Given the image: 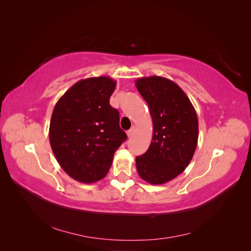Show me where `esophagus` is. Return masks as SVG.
Wrapping results in <instances>:
<instances>
[{
	"label": "esophagus",
	"mask_w": 251,
	"mask_h": 251,
	"mask_svg": "<svg viewBox=\"0 0 251 251\" xmlns=\"http://www.w3.org/2000/svg\"><path fill=\"white\" fill-rule=\"evenodd\" d=\"M135 131H136V126H133L130 128V130L127 131V136H128V137H132L133 134L135 133Z\"/></svg>",
	"instance_id": "esophagus-1"
}]
</instances>
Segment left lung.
I'll list each match as a JSON object with an SVG mask.
<instances>
[{
    "label": "left lung",
    "mask_w": 251,
    "mask_h": 251,
    "mask_svg": "<svg viewBox=\"0 0 251 251\" xmlns=\"http://www.w3.org/2000/svg\"><path fill=\"white\" fill-rule=\"evenodd\" d=\"M135 85L148 102L154 128L149 150L136 157V168L144 181L163 184L192 161L198 144V117L184 91L173 80L149 76Z\"/></svg>",
    "instance_id": "8db88e82"
}]
</instances>
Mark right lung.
Returning <instances> with one entry per match:
<instances>
[{"mask_svg": "<svg viewBox=\"0 0 251 251\" xmlns=\"http://www.w3.org/2000/svg\"><path fill=\"white\" fill-rule=\"evenodd\" d=\"M116 81L98 76L77 81L52 112L49 140L57 162L71 178L93 183L108 174L114 153L126 139L119 112L110 97Z\"/></svg>", "mask_w": 251, "mask_h": 251, "instance_id": "right-lung-1", "label": "right lung"}]
</instances>
